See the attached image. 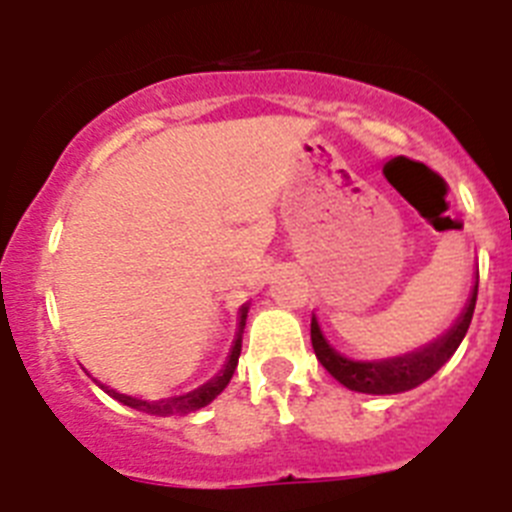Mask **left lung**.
Instances as JSON below:
<instances>
[{
  "label": "left lung",
  "instance_id": "obj_1",
  "mask_svg": "<svg viewBox=\"0 0 512 512\" xmlns=\"http://www.w3.org/2000/svg\"><path fill=\"white\" fill-rule=\"evenodd\" d=\"M474 305H477V287H474L467 310L461 312L459 323H456L446 336L438 338L431 346H425L423 351H415V354L408 356H397V359H346V356L336 354V351L328 346V341L323 338V330H320L318 320L315 318H312L310 323V341L320 364H323L343 387H348V390L354 392H366V395H397V392H408L413 390V387H418V384H423L425 379H431L433 374L454 356L461 338L467 336L469 323H472L474 315Z\"/></svg>",
  "mask_w": 512,
  "mask_h": 512
}]
</instances>
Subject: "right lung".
I'll return each instance as SVG.
<instances>
[{"mask_svg": "<svg viewBox=\"0 0 512 512\" xmlns=\"http://www.w3.org/2000/svg\"><path fill=\"white\" fill-rule=\"evenodd\" d=\"M243 325H246V307L241 310V330H238V338H235V346L233 351H230V359L228 364H225L223 374L220 377H215L212 382H207L205 387H200V390L189 392V395H179V397H171V400H158V402H148V400H138V397H130V395H120V392L110 390V387H104V384H99L97 379L94 382L102 387L104 392L110 397H115L117 402H122V405H128V408H135V410H143V413H151V415H187V413H194V410L205 408V405H210L212 400H215L220 392L228 387L230 377H233L235 366H238V356H241V333H243Z\"/></svg>", "mask_w": 512, "mask_h": 512, "instance_id": "obj_1", "label": "right lung"}]
</instances>
